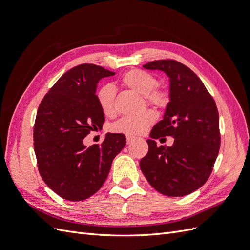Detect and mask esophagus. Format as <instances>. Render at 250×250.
Segmentation results:
<instances>
[{
    "label": "esophagus",
    "instance_id": "obj_1",
    "mask_svg": "<svg viewBox=\"0 0 250 250\" xmlns=\"http://www.w3.org/2000/svg\"><path fill=\"white\" fill-rule=\"evenodd\" d=\"M126 140H127V144H131L135 140V138L132 137V135H127Z\"/></svg>",
    "mask_w": 250,
    "mask_h": 250
}]
</instances>
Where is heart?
Listing matches in <instances>:
<instances>
[{"mask_svg": "<svg viewBox=\"0 0 250 250\" xmlns=\"http://www.w3.org/2000/svg\"><path fill=\"white\" fill-rule=\"evenodd\" d=\"M121 83L130 90L144 96L148 104L153 105L156 108H166L170 101L169 94L163 88L154 87L157 85V79L146 71L133 69L126 72ZM116 92L111 85L102 86L97 93V101L105 116L111 117L116 113ZM156 120L155 112L146 110L139 116H126L121 118L111 126V130L128 135L142 134L146 132L150 125Z\"/></svg>", "mask_w": 250, "mask_h": 250, "instance_id": "1", "label": "heart"}]
</instances>
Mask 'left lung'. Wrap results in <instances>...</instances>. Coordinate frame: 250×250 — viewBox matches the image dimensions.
Listing matches in <instances>:
<instances>
[{
    "instance_id": "left-lung-1",
    "label": "left lung",
    "mask_w": 250,
    "mask_h": 250,
    "mask_svg": "<svg viewBox=\"0 0 250 250\" xmlns=\"http://www.w3.org/2000/svg\"><path fill=\"white\" fill-rule=\"evenodd\" d=\"M163 71L170 78V101L164 119L147 140L149 150L140 162L148 183L157 192L181 197L207 183L220 148L219 113L213 97L191 69L173 59L143 65ZM174 138L171 147H158L161 135Z\"/></svg>"
}]
</instances>
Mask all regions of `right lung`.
<instances>
[{
    "instance_id": "right-lung-1",
    "label": "right lung",
    "mask_w": 250,
    "mask_h": 250,
    "mask_svg": "<svg viewBox=\"0 0 250 250\" xmlns=\"http://www.w3.org/2000/svg\"><path fill=\"white\" fill-rule=\"evenodd\" d=\"M115 74L96 64L75 66L57 80L37 109L33 130L37 167L46 185L63 199L84 200L99 191L113 158L126 145L122 133H107L101 145H83V139L101 129L105 121L97 101V83Z\"/></svg>"
}]
</instances>
